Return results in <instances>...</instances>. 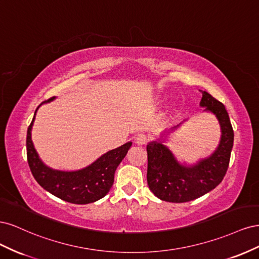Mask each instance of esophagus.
<instances>
[{
  "instance_id": "34e87169",
  "label": "esophagus",
  "mask_w": 259,
  "mask_h": 259,
  "mask_svg": "<svg viewBox=\"0 0 259 259\" xmlns=\"http://www.w3.org/2000/svg\"><path fill=\"white\" fill-rule=\"evenodd\" d=\"M135 140H136V144H137V145L143 146V145H146V144L148 143L149 137H148L147 135H145V134H139V135L136 137Z\"/></svg>"
}]
</instances>
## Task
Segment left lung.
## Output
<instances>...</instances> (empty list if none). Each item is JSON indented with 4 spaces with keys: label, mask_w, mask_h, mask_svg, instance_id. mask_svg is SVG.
<instances>
[{
    "label": "left lung",
    "mask_w": 259,
    "mask_h": 259,
    "mask_svg": "<svg viewBox=\"0 0 259 259\" xmlns=\"http://www.w3.org/2000/svg\"><path fill=\"white\" fill-rule=\"evenodd\" d=\"M200 107L217 117L222 132L217 149L207 158L193 165H183L162 142L147 145L148 186L162 201L184 203L198 199L221 184L228 169L234 137L228 112L221 101L207 92H202Z\"/></svg>",
    "instance_id": "1"
}]
</instances>
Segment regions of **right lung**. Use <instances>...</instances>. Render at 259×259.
Instances as JSON below:
<instances>
[{
	"label": "right lung",
	"mask_w": 259,
	"mask_h": 259,
	"mask_svg": "<svg viewBox=\"0 0 259 259\" xmlns=\"http://www.w3.org/2000/svg\"><path fill=\"white\" fill-rule=\"evenodd\" d=\"M54 99L55 97H52L43 104ZM35 113L27 132V158L31 173L38 185L55 197L73 204H89L104 198L111 189L115 169L126 155L132 142L108 151L82 169L73 171L53 169L38 158L31 139Z\"/></svg>",
	"instance_id": "add662e5"
}]
</instances>
